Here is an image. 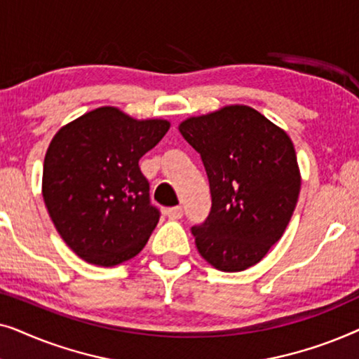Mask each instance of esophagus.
Listing matches in <instances>:
<instances>
[{
  "instance_id": "1",
  "label": "esophagus",
  "mask_w": 359,
  "mask_h": 359,
  "mask_svg": "<svg viewBox=\"0 0 359 359\" xmlns=\"http://www.w3.org/2000/svg\"><path fill=\"white\" fill-rule=\"evenodd\" d=\"M166 217L171 219V220H178L183 217V208L181 205H175V208H168L165 210Z\"/></svg>"
}]
</instances>
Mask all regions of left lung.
<instances>
[{
  "mask_svg": "<svg viewBox=\"0 0 359 359\" xmlns=\"http://www.w3.org/2000/svg\"><path fill=\"white\" fill-rule=\"evenodd\" d=\"M201 155L212 208L194 225L196 247L220 271L262 262L296 209L301 173L289 135L248 106H225L180 124Z\"/></svg>",
  "mask_w": 359,
  "mask_h": 359,
  "instance_id": "8db88e82",
  "label": "left lung"
}]
</instances>
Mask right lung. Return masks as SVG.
I'll use <instances>...</instances> for the list:
<instances>
[{"label": "right lung", "instance_id": "add662e5", "mask_svg": "<svg viewBox=\"0 0 359 359\" xmlns=\"http://www.w3.org/2000/svg\"><path fill=\"white\" fill-rule=\"evenodd\" d=\"M170 129L117 107L86 112L62 127L43 160L42 196L57 232L78 257L97 266L134 258L160 219L139 160Z\"/></svg>", "mask_w": 359, "mask_h": 359}]
</instances>
